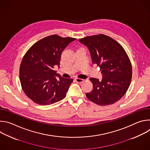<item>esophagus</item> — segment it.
<instances>
[{
    "label": "esophagus",
    "mask_w": 150,
    "mask_h": 150,
    "mask_svg": "<svg viewBox=\"0 0 150 150\" xmlns=\"http://www.w3.org/2000/svg\"><path fill=\"white\" fill-rule=\"evenodd\" d=\"M75 81L78 83H81V82H83V79H80V78H75Z\"/></svg>",
    "instance_id": "esophagus-1"
}]
</instances>
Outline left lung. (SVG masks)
I'll use <instances>...</instances> for the list:
<instances>
[{"label":"left lung","mask_w":150,"mask_h":150,"mask_svg":"<svg viewBox=\"0 0 150 150\" xmlns=\"http://www.w3.org/2000/svg\"><path fill=\"white\" fill-rule=\"evenodd\" d=\"M86 46L93 64L100 68L102 79L91 78L93 90L87 97L100 105L112 104L126 93L132 79V65L122 46L111 37L99 34L79 40Z\"/></svg>","instance_id":"left-lung-1"}]
</instances>
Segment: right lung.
Masks as SVG:
<instances>
[{"label": "right lung", "mask_w": 150, "mask_h": 150, "mask_svg": "<svg viewBox=\"0 0 150 150\" xmlns=\"http://www.w3.org/2000/svg\"><path fill=\"white\" fill-rule=\"evenodd\" d=\"M76 38L52 35L33 45L24 55L19 68L21 87L39 105H50L66 97L73 79L61 76L54 68L59 67L62 52Z\"/></svg>", "instance_id": "add662e5"}]
</instances>
